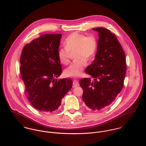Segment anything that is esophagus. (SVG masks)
Returning <instances> with one entry per match:
<instances>
[{
    "label": "esophagus",
    "mask_w": 146,
    "mask_h": 146,
    "mask_svg": "<svg viewBox=\"0 0 146 146\" xmlns=\"http://www.w3.org/2000/svg\"><path fill=\"white\" fill-rule=\"evenodd\" d=\"M79 83L78 80H74V81H73V87L75 88V87H76L77 86H79Z\"/></svg>",
    "instance_id": "esophagus-1"
}]
</instances>
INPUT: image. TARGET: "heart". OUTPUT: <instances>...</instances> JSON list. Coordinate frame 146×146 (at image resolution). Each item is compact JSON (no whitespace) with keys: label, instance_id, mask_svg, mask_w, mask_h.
Instances as JSON below:
<instances>
[{"label":"heart","instance_id":"obj_1","mask_svg":"<svg viewBox=\"0 0 146 146\" xmlns=\"http://www.w3.org/2000/svg\"><path fill=\"white\" fill-rule=\"evenodd\" d=\"M64 45L65 48H60L57 53L60 62L64 65L70 63L69 52L76 50V60L64 70V74L68 77H78L83 72L86 64V60H90L94 56L97 49V40L93 35L86 36L83 34L74 32L66 38Z\"/></svg>","mask_w":146,"mask_h":146}]
</instances>
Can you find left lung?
<instances>
[{"label":"left lung","instance_id":"left-lung-1","mask_svg":"<svg viewBox=\"0 0 146 146\" xmlns=\"http://www.w3.org/2000/svg\"><path fill=\"white\" fill-rule=\"evenodd\" d=\"M98 32L97 53L93 63L85 69L90 78L81 79L83 101L92 110H101L111 104L121 91L126 63L124 51L115 34L104 27Z\"/></svg>","mask_w":146,"mask_h":146}]
</instances>
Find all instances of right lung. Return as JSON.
<instances>
[{
    "label": "right lung",
    "mask_w": 146,
    "mask_h": 146,
    "mask_svg": "<svg viewBox=\"0 0 146 146\" xmlns=\"http://www.w3.org/2000/svg\"><path fill=\"white\" fill-rule=\"evenodd\" d=\"M62 34H44L25 45L20 57L21 79L27 100L36 110L52 112L58 109L71 89L70 78L55 79L62 72L58 58Z\"/></svg>",
    "instance_id": "right-lung-1"
}]
</instances>
